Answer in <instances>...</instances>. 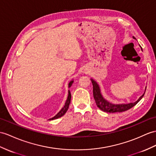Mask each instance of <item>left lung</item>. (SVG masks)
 <instances>
[{
	"mask_svg": "<svg viewBox=\"0 0 156 156\" xmlns=\"http://www.w3.org/2000/svg\"><path fill=\"white\" fill-rule=\"evenodd\" d=\"M135 39V37H134ZM91 82L93 83V97L95 101L96 105L97 107L99 108L101 111L107 112H111V113H115V112H121L128 111L132 107H134L138 102L142 99V98L144 97V93L140 97L139 99L136 101L135 102H131L129 104H122V105H114L111 103V102H108L107 100L102 97V94L101 93V90L99 86L97 83L96 81H94L93 79H91Z\"/></svg>",
	"mask_w": 156,
	"mask_h": 156,
	"instance_id": "8db88e82",
	"label": "left lung"
}]
</instances>
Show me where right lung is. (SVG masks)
<instances>
[{"instance_id":"1","label":"right lung","mask_w":156,"mask_h":156,"mask_svg":"<svg viewBox=\"0 0 156 156\" xmlns=\"http://www.w3.org/2000/svg\"><path fill=\"white\" fill-rule=\"evenodd\" d=\"M73 83V81H71L69 83V87H70L71 86L72 83ZM68 93H69V94H68L67 99V101L66 102V104H65V105H64V107L62 108V110H61V111L58 114H57V115L54 117L51 118V119H49V120L58 119V118L62 117V116H63L64 115H65L66 112H67V111L68 110V108H69V104H70V102H71V93H70L69 90V92H68Z\"/></svg>"}]
</instances>
